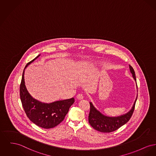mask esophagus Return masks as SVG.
<instances>
[{
    "label": "esophagus",
    "mask_w": 156,
    "mask_h": 156,
    "mask_svg": "<svg viewBox=\"0 0 156 156\" xmlns=\"http://www.w3.org/2000/svg\"><path fill=\"white\" fill-rule=\"evenodd\" d=\"M76 98L78 99V100H82L83 98V94H79L76 95Z\"/></svg>",
    "instance_id": "obj_1"
}]
</instances>
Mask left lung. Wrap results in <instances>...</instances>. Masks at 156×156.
Segmentation results:
<instances>
[{"instance_id":"8db88e82","label":"left lung","mask_w":156,"mask_h":156,"mask_svg":"<svg viewBox=\"0 0 156 156\" xmlns=\"http://www.w3.org/2000/svg\"><path fill=\"white\" fill-rule=\"evenodd\" d=\"M129 66L133 76L134 80L136 81L134 70L130 65H129ZM137 98L134 103L131 110L128 113L117 117H109L102 115L101 112L96 110L91 102H90V111L88 116V121L90 124L92 128L101 133H111L117 130L126 124L131 119L135 108Z\"/></svg>"}]
</instances>
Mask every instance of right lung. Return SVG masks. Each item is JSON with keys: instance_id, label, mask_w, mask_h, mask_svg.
<instances>
[{"instance_id": "1", "label": "right lung", "mask_w": 156, "mask_h": 156, "mask_svg": "<svg viewBox=\"0 0 156 156\" xmlns=\"http://www.w3.org/2000/svg\"><path fill=\"white\" fill-rule=\"evenodd\" d=\"M40 55L28 62L25 69L34 62ZM23 70L20 85V97L24 111L32 122L45 129L54 128L65 119L70 107L75 102L73 98L62 101H55L50 104L42 103L33 98L27 91L25 84Z\"/></svg>"}]
</instances>
